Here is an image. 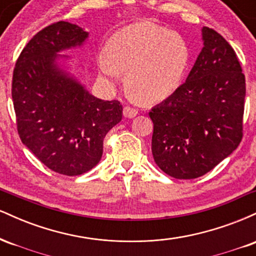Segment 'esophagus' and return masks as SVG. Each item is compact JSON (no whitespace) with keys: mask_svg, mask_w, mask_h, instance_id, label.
<instances>
[{"mask_svg":"<svg viewBox=\"0 0 256 256\" xmlns=\"http://www.w3.org/2000/svg\"><path fill=\"white\" fill-rule=\"evenodd\" d=\"M122 113H124L125 118H134V116H136L138 114V110H134V108L126 106V107H124V110H122Z\"/></svg>","mask_w":256,"mask_h":256,"instance_id":"obj_1","label":"esophagus"}]
</instances>
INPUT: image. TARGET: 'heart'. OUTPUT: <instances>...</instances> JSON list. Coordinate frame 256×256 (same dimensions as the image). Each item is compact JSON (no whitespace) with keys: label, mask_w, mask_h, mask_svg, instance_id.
Returning a JSON list of instances; mask_svg holds the SVG:
<instances>
[{"label":"heart","mask_w":256,"mask_h":256,"mask_svg":"<svg viewBox=\"0 0 256 256\" xmlns=\"http://www.w3.org/2000/svg\"><path fill=\"white\" fill-rule=\"evenodd\" d=\"M100 55L98 70L110 83L126 71V85L146 102L168 98L192 62L186 40L164 26L140 22L114 32Z\"/></svg>","instance_id":"b5f03b06"}]
</instances>
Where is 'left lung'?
Listing matches in <instances>:
<instances>
[{
	"instance_id": "1",
	"label": "left lung",
	"mask_w": 256,
	"mask_h": 256,
	"mask_svg": "<svg viewBox=\"0 0 256 256\" xmlns=\"http://www.w3.org/2000/svg\"><path fill=\"white\" fill-rule=\"evenodd\" d=\"M202 40L186 82L149 112L152 156L177 179L210 172L243 136L246 78L236 52L213 28H202Z\"/></svg>"
}]
</instances>
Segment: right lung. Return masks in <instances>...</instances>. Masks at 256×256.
<instances>
[{"mask_svg":"<svg viewBox=\"0 0 256 256\" xmlns=\"http://www.w3.org/2000/svg\"><path fill=\"white\" fill-rule=\"evenodd\" d=\"M89 32L67 22L32 37L18 58L12 98L20 140L40 162L79 176L100 162L107 132L122 118L119 101L95 98L58 66V52L83 46Z\"/></svg>","mask_w":256,"mask_h":256,"instance_id":"right-lung-1","label":"right lung"}]
</instances>
